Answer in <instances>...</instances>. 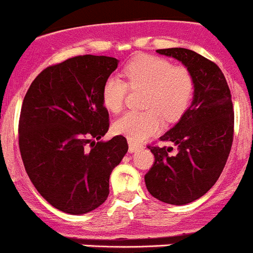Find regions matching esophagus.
<instances>
[{"label":"esophagus","mask_w":253,"mask_h":253,"mask_svg":"<svg viewBox=\"0 0 253 253\" xmlns=\"http://www.w3.org/2000/svg\"><path fill=\"white\" fill-rule=\"evenodd\" d=\"M142 148V144L134 143V142H129V152H134V151Z\"/></svg>","instance_id":"34e87169"}]
</instances>
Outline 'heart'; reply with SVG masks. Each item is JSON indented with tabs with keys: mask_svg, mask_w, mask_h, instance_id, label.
<instances>
[{
	"mask_svg": "<svg viewBox=\"0 0 253 253\" xmlns=\"http://www.w3.org/2000/svg\"><path fill=\"white\" fill-rule=\"evenodd\" d=\"M131 88H144L142 105L146 110L129 111L114 123V130L130 142L139 143L159 130L163 115L176 120L188 109L194 92L191 71L174 66L169 60L157 56H139L123 70ZM128 84L118 75H110L103 83L102 103L111 112L123 109Z\"/></svg>",
	"mask_w": 253,
	"mask_h": 253,
	"instance_id": "1",
	"label": "heart"
}]
</instances>
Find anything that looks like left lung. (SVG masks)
Instances as JSON below:
<instances>
[{
    "label": "left lung",
    "mask_w": 253,
    "mask_h": 253,
    "mask_svg": "<svg viewBox=\"0 0 253 253\" xmlns=\"http://www.w3.org/2000/svg\"><path fill=\"white\" fill-rule=\"evenodd\" d=\"M191 71L193 101L169 131L161 135L172 147L148 146L155 163L144 175L148 192L169 205H187L210 191L229 156L234 133L230 89L215 62L187 48L157 49Z\"/></svg>",
    "instance_id": "left-lung-1"
}]
</instances>
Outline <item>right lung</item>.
I'll return each mask as SVG.
<instances>
[{"instance_id": "add662e5", "label": "right lung", "mask_w": 253, "mask_h": 253, "mask_svg": "<svg viewBox=\"0 0 253 253\" xmlns=\"http://www.w3.org/2000/svg\"><path fill=\"white\" fill-rule=\"evenodd\" d=\"M118 64L107 56H75L44 69L24 97L19 120L24 168L41 196L70 215L105 202L110 174L128 151L123 135L100 141L110 126L102 87Z\"/></svg>"}]
</instances>
